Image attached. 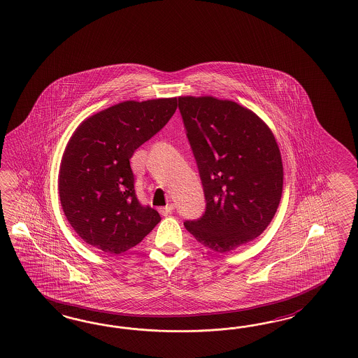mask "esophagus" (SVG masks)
I'll list each match as a JSON object with an SVG mask.
<instances>
[{
	"mask_svg": "<svg viewBox=\"0 0 358 358\" xmlns=\"http://www.w3.org/2000/svg\"><path fill=\"white\" fill-rule=\"evenodd\" d=\"M174 210L173 203H169V205H166L165 207H160L159 208V211H160V214L164 215V217H166V215H169V214H172Z\"/></svg>",
	"mask_w": 358,
	"mask_h": 358,
	"instance_id": "1",
	"label": "esophagus"
}]
</instances>
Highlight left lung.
I'll return each mask as SVG.
<instances>
[{"mask_svg": "<svg viewBox=\"0 0 358 358\" xmlns=\"http://www.w3.org/2000/svg\"><path fill=\"white\" fill-rule=\"evenodd\" d=\"M203 186L202 217L185 227L206 248L224 253L264 232L280 205L281 152L271 131L248 108L214 97H180Z\"/></svg>", "mask_w": 358, "mask_h": 358, "instance_id": "1", "label": "left lung"}]
</instances>
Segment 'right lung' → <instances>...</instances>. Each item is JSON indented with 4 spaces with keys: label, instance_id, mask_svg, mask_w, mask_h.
I'll return each mask as SVG.
<instances>
[{
    "label": "right lung",
    "instance_id": "right-lung-1",
    "mask_svg": "<svg viewBox=\"0 0 358 358\" xmlns=\"http://www.w3.org/2000/svg\"><path fill=\"white\" fill-rule=\"evenodd\" d=\"M177 98L126 101L84 120L68 141L59 174L65 217L97 250L120 255L162 220L135 192L130 159L172 118Z\"/></svg>",
    "mask_w": 358,
    "mask_h": 358
}]
</instances>
